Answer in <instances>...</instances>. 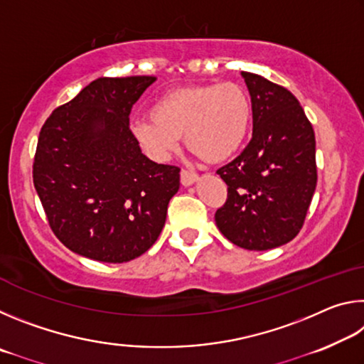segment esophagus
Masks as SVG:
<instances>
[{"mask_svg":"<svg viewBox=\"0 0 364 364\" xmlns=\"http://www.w3.org/2000/svg\"><path fill=\"white\" fill-rule=\"evenodd\" d=\"M197 180H199V175H197L196 171L188 170V168L181 170V184H183V186H191V184H194Z\"/></svg>","mask_w":364,"mask_h":364,"instance_id":"34e87169","label":"esophagus"}]
</instances>
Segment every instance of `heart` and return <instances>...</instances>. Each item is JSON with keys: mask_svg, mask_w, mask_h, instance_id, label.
Returning a JSON list of instances; mask_svg holds the SVG:
<instances>
[{"mask_svg": "<svg viewBox=\"0 0 364 364\" xmlns=\"http://www.w3.org/2000/svg\"><path fill=\"white\" fill-rule=\"evenodd\" d=\"M151 115L132 123L134 139L151 157H170L186 136L191 151L208 162H223L247 138L252 102L237 83L202 85L160 97Z\"/></svg>", "mask_w": 364, "mask_h": 364, "instance_id": "heart-1", "label": "heart"}]
</instances>
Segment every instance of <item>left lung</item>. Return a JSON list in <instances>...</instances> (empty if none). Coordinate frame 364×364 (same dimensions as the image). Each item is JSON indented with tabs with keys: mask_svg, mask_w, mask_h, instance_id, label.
I'll return each instance as SVG.
<instances>
[{
	"mask_svg": "<svg viewBox=\"0 0 364 364\" xmlns=\"http://www.w3.org/2000/svg\"><path fill=\"white\" fill-rule=\"evenodd\" d=\"M252 101L254 132L245 149L217 170L228 199L218 230L247 250H269L297 236L316 188L315 132L291 91L241 72Z\"/></svg>",
	"mask_w": 364,
	"mask_h": 364,
	"instance_id": "obj_1",
	"label": "left lung"
}]
</instances>
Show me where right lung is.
<instances>
[{
	"label": "right lung",
	"mask_w": 364,
	"mask_h": 364,
	"mask_svg": "<svg viewBox=\"0 0 364 364\" xmlns=\"http://www.w3.org/2000/svg\"><path fill=\"white\" fill-rule=\"evenodd\" d=\"M156 77H102L43 125L33 184L53 232L75 254L106 263L143 255L157 241L180 168L141 152L130 112Z\"/></svg>",
	"instance_id": "add662e5"
}]
</instances>
